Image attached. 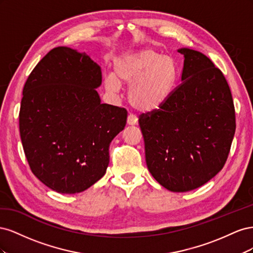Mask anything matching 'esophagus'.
<instances>
[{
  "instance_id": "1",
  "label": "esophagus",
  "mask_w": 253,
  "mask_h": 253,
  "mask_svg": "<svg viewBox=\"0 0 253 253\" xmlns=\"http://www.w3.org/2000/svg\"><path fill=\"white\" fill-rule=\"evenodd\" d=\"M137 120H138V119H137L135 115L129 114L127 116V125L128 126H135V125H137Z\"/></svg>"
}]
</instances>
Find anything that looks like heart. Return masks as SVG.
<instances>
[{"instance_id":"1","label":"heart","mask_w":253,"mask_h":253,"mask_svg":"<svg viewBox=\"0 0 253 253\" xmlns=\"http://www.w3.org/2000/svg\"><path fill=\"white\" fill-rule=\"evenodd\" d=\"M177 78L178 65L173 57L143 48L115 61L114 75L104 78V87L112 94H117L121 85L131 87L129 102L140 113L150 114L168 101Z\"/></svg>"}]
</instances>
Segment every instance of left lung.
<instances>
[{
  "label": "left lung",
  "instance_id": "left-lung-1",
  "mask_svg": "<svg viewBox=\"0 0 253 253\" xmlns=\"http://www.w3.org/2000/svg\"><path fill=\"white\" fill-rule=\"evenodd\" d=\"M183 55L181 83L157 111L142 114L148 169L172 192H187L208 182L228 158L235 133L231 90L217 67L204 53Z\"/></svg>",
  "mask_w": 253,
  "mask_h": 253
}]
</instances>
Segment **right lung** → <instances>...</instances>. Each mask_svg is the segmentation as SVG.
<instances>
[{
  "mask_svg": "<svg viewBox=\"0 0 253 253\" xmlns=\"http://www.w3.org/2000/svg\"><path fill=\"white\" fill-rule=\"evenodd\" d=\"M101 68L85 52L59 46L23 88L20 135L30 170L58 193L75 194L106 172L110 143L125 128L126 109L101 103Z\"/></svg>",
  "mask_w": 253,
  "mask_h": 253,
  "instance_id": "add662e5",
  "label": "right lung"
}]
</instances>
